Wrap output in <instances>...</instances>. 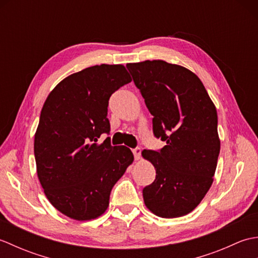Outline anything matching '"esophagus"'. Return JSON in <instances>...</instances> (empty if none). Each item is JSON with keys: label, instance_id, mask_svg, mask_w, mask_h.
I'll use <instances>...</instances> for the list:
<instances>
[{"label": "esophagus", "instance_id": "1", "mask_svg": "<svg viewBox=\"0 0 258 258\" xmlns=\"http://www.w3.org/2000/svg\"><path fill=\"white\" fill-rule=\"evenodd\" d=\"M133 154H134V157H135L136 161L140 160V157H141V149H140V147L133 149Z\"/></svg>", "mask_w": 258, "mask_h": 258}]
</instances>
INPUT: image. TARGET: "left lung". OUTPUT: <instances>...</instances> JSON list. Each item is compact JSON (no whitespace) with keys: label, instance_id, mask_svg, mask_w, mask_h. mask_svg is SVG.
I'll use <instances>...</instances> for the list:
<instances>
[{"label":"left lung","instance_id":"1","mask_svg":"<svg viewBox=\"0 0 258 258\" xmlns=\"http://www.w3.org/2000/svg\"><path fill=\"white\" fill-rule=\"evenodd\" d=\"M126 68L153 115L154 135L166 142L160 151L142 152L156 169L144 203L160 217L184 216L213 183L221 150L216 107L197 75L180 65L154 59Z\"/></svg>","mask_w":258,"mask_h":258}]
</instances>
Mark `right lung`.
Here are the masks:
<instances>
[{
	"label": "right lung",
	"instance_id": "add662e5",
	"mask_svg": "<svg viewBox=\"0 0 258 258\" xmlns=\"http://www.w3.org/2000/svg\"><path fill=\"white\" fill-rule=\"evenodd\" d=\"M132 81L123 65H95L65 78L48 94L34 138L37 177L51 204L76 221L101 216L109 194L134 161L112 146L108 100Z\"/></svg>",
	"mask_w": 258,
	"mask_h": 258
}]
</instances>
